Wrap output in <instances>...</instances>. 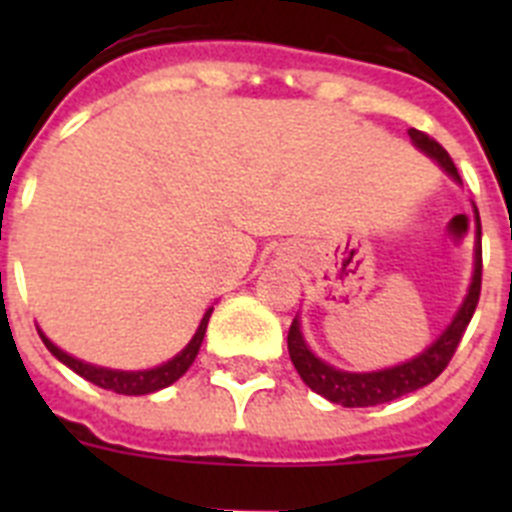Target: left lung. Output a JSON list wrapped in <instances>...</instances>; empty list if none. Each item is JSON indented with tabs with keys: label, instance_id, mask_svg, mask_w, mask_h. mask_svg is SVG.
<instances>
[{
	"label": "left lung",
	"instance_id": "obj_1",
	"mask_svg": "<svg viewBox=\"0 0 512 512\" xmlns=\"http://www.w3.org/2000/svg\"><path fill=\"white\" fill-rule=\"evenodd\" d=\"M408 135L420 151L428 153L431 158H436L446 174L454 176L456 182H461L454 161H451V156L446 153V148H443L441 143H436L431 135L420 133V130L415 128H410ZM474 225H477V241H474V274L472 284H469V292L467 297H464V302H461L459 312L454 315L449 328L443 330L441 336H438L431 346L425 348L423 354L405 361V364L382 369V372H341V369L325 364L323 359H318V356L312 354L310 346H307L305 338H302L300 320L295 318L292 325H289L287 348L289 359L295 364L302 382H305L312 392H318L325 400L343 405V408H372V405L392 402L397 400V397L420 390L425 384H431L433 379L449 366L451 356L456 354L461 336H464V330H467L469 320H472L474 310H477L479 289H482V223H479L477 207H474Z\"/></svg>",
	"mask_w": 512,
	"mask_h": 512
}]
</instances>
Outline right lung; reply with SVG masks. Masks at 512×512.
Wrapping results in <instances>:
<instances>
[{
  "instance_id": "obj_1",
  "label": "right lung",
  "mask_w": 512,
  "mask_h": 512,
  "mask_svg": "<svg viewBox=\"0 0 512 512\" xmlns=\"http://www.w3.org/2000/svg\"><path fill=\"white\" fill-rule=\"evenodd\" d=\"M210 315H212V310H207L205 318H202V323H200V328H197V333H194V338L187 343V348H184V351H179V354H176L171 361H166V364L156 366V369H143V372H120V369H104V366L87 364V361H79V359H74L71 354H66V351H61V348H58L51 338H45L40 330L38 333H40V338H43L45 348H48V351H51V354L56 356L61 364H66L69 369H74V372L79 374V377L87 379V382L97 384V387H102V390L117 392V395H151V392L164 390V387L174 384L176 379L182 377L189 366H192V361L197 359V354H200L202 338H205L207 320H210Z\"/></svg>"
}]
</instances>
